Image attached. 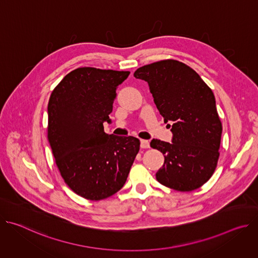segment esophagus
Returning <instances> with one entry per match:
<instances>
[{"label": "esophagus", "mask_w": 258, "mask_h": 258, "mask_svg": "<svg viewBox=\"0 0 258 258\" xmlns=\"http://www.w3.org/2000/svg\"><path fill=\"white\" fill-rule=\"evenodd\" d=\"M149 147H150L149 141H147V140H141V148H142V149H148Z\"/></svg>", "instance_id": "1"}]
</instances>
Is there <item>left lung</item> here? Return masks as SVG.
<instances>
[{"label": "left lung", "instance_id": "obj_1", "mask_svg": "<svg viewBox=\"0 0 258 258\" xmlns=\"http://www.w3.org/2000/svg\"><path fill=\"white\" fill-rule=\"evenodd\" d=\"M134 77L148 83L164 121L173 122L171 144L150 143L164 155L157 180L180 192L200 188L217 166L223 132L211 89L194 69L173 59L144 65Z\"/></svg>", "mask_w": 258, "mask_h": 258}]
</instances>
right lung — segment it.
<instances>
[{"label": "right lung", "mask_w": 258, "mask_h": 258, "mask_svg": "<svg viewBox=\"0 0 258 258\" xmlns=\"http://www.w3.org/2000/svg\"><path fill=\"white\" fill-rule=\"evenodd\" d=\"M130 71L80 67L53 90L48 104V140L66 185L93 201L106 199L125 183L140 140L107 135L103 122Z\"/></svg>", "instance_id": "1"}]
</instances>
